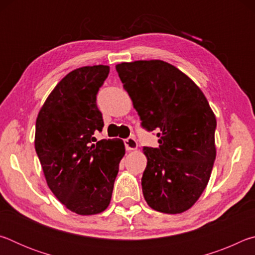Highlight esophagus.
Masks as SVG:
<instances>
[{"label":"esophagus","instance_id":"1","mask_svg":"<svg viewBox=\"0 0 255 255\" xmlns=\"http://www.w3.org/2000/svg\"><path fill=\"white\" fill-rule=\"evenodd\" d=\"M124 143H125V147H126L127 150H133L138 147L137 140L133 137L126 138V139L124 140Z\"/></svg>","mask_w":255,"mask_h":255}]
</instances>
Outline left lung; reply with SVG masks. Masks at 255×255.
<instances>
[{"label": "left lung", "mask_w": 255, "mask_h": 255, "mask_svg": "<svg viewBox=\"0 0 255 255\" xmlns=\"http://www.w3.org/2000/svg\"><path fill=\"white\" fill-rule=\"evenodd\" d=\"M116 70L141 127L159 138L157 148L144 147L145 200L161 213H183L199 199L213 170L214 112L201 90L169 63L137 60Z\"/></svg>", "instance_id": "left-lung-1"}]
</instances>
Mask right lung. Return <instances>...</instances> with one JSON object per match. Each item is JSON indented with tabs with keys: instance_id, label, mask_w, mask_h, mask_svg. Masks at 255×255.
Returning <instances> with one entry per match:
<instances>
[{
	"instance_id": "1",
	"label": "right lung",
	"mask_w": 255,
	"mask_h": 255,
	"mask_svg": "<svg viewBox=\"0 0 255 255\" xmlns=\"http://www.w3.org/2000/svg\"><path fill=\"white\" fill-rule=\"evenodd\" d=\"M109 66H83L55 86L36 122L34 147L51 192L79 215H94L110 204L120 159L122 139L97 141L102 114L97 94Z\"/></svg>"
}]
</instances>
